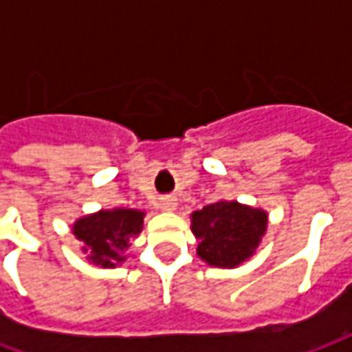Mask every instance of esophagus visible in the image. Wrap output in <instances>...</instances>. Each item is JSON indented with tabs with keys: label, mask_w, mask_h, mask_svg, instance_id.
Listing matches in <instances>:
<instances>
[{
	"label": "esophagus",
	"mask_w": 352,
	"mask_h": 352,
	"mask_svg": "<svg viewBox=\"0 0 352 352\" xmlns=\"http://www.w3.org/2000/svg\"><path fill=\"white\" fill-rule=\"evenodd\" d=\"M160 207L164 211H175L177 209V199L175 198H162L160 201Z\"/></svg>",
	"instance_id": "1"
}]
</instances>
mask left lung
<instances>
[{
	"mask_svg": "<svg viewBox=\"0 0 352 352\" xmlns=\"http://www.w3.org/2000/svg\"><path fill=\"white\" fill-rule=\"evenodd\" d=\"M190 230L198 239L199 258L232 270L254 256L267 232V213L237 199H219L190 214Z\"/></svg>",
	"mask_w": 352,
	"mask_h": 352,
	"instance_id": "1",
	"label": "left lung"
}]
</instances>
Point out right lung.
<instances>
[{
  "mask_svg": "<svg viewBox=\"0 0 352 352\" xmlns=\"http://www.w3.org/2000/svg\"><path fill=\"white\" fill-rule=\"evenodd\" d=\"M143 219L145 211L141 209H100L77 219L72 232L80 241V252L87 254L88 262L109 270L124 264L122 252L130 247V239L141 234Z\"/></svg>",
  "mask_w": 352,
  "mask_h": 352,
  "instance_id": "1",
  "label": "right lung"
}]
</instances>
